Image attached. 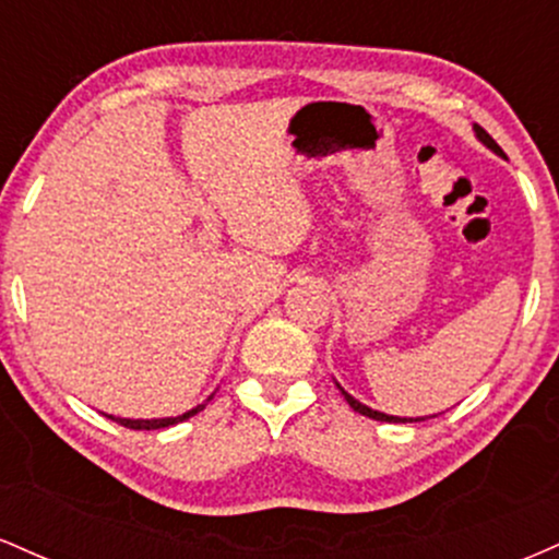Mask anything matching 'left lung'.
I'll list each match as a JSON object with an SVG mask.
<instances>
[{"label": "left lung", "mask_w": 559, "mask_h": 559, "mask_svg": "<svg viewBox=\"0 0 559 559\" xmlns=\"http://www.w3.org/2000/svg\"><path fill=\"white\" fill-rule=\"evenodd\" d=\"M473 131H476V136H478V141H480V144H486V146H489V150L493 152V155H499V157H504V152H502V146H499L497 144V141H493L491 136H489V133H486L484 131V128H480V126H473ZM336 386H338V383H336ZM338 389H342V386H338ZM342 394H344V400L346 402H349V407L352 409H355V413H360V415H365V418H373V420H381V423H418V420H423V418H396V415H386V413H378V409H370L368 407V404H362V402H357L355 400V396H352V394H346V391L342 389Z\"/></svg>", "instance_id": "1"}]
</instances>
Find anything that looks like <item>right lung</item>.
Masks as SVG:
<instances>
[{"instance_id":"obj_1","label":"right lung","mask_w":559,"mask_h":559,"mask_svg":"<svg viewBox=\"0 0 559 559\" xmlns=\"http://www.w3.org/2000/svg\"><path fill=\"white\" fill-rule=\"evenodd\" d=\"M213 400V396H207V402ZM207 402H202V404H197L194 409H189V413H183V415H176V418H155V420H131V418H112V415H107V418L110 420H115V423H120V426H126V428H133V431H157V428H168V426H176V423H183V420H189L191 415H197L199 409H204V404Z\"/></svg>"}]
</instances>
